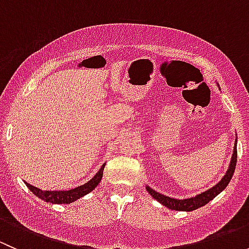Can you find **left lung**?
<instances>
[{
	"instance_id": "1",
	"label": "left lung",
	"mask_w": 249,
	"mask_h": 249,
	"mask_svg": "<svg viewBox=\"0 0 249 249\" xmlns=\"http://www.w3.org/2000/svg\"><path fill=\"white\" fill-rule=\"evenodd\" d=\"M236 142H237V140H236ZM236 145L237 144L235 143V147H233V153H232V157H231V161H230L229 169H228V171L224 175V177H223L222 179H220L219 182L214 185V187L211 188V189H208V190H206V192L201 193V194L196 195V196L189 197V199L179 200V199H173V197H169V196H166V195L160 194V193L155 192V190H153L152 188H149V187H145V189H147V192L149 193V194L152 195V196L154 197L157 201H159L161 205L166 206V207L170 208V210L188 211V212H189V211L197 210V208L202 207V206H205L206 203L210 202L211 200L214 199V197L217 196L219 193H222L223 190L227 188V185L229 184L233 172H235L236 161H237V147H236Z\"/></svg>"
}]
</instances>
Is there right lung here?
<instances>
[{
    "mask_svg": "<svg viewBox=\"0 0 249 249\" xmlns=\"http://www.w3.org/2000/svg\"><path fill=\"white\" fill-rule=\"evenodd\" d=\"M104 169H105V164L102 165L101 169L99 170V172L89 180L85 184L79 185V187L74 188V189H70V190H55V192H50V190H41L39 188L34 187V185L29 184L26 183L27 188L34 193L36 196H38L39 199L44 200L46 202H50V203H71L76 200L80 199L84 195L89 194L90 192L96 188V185L99 184L100 180L102 178V173H104Z\"/></svg>",
    "mask_w": 249,
    "mask_h": 249,
    "instance_id": "add662e5",
    "label": "right lung"
}]
</instances>
